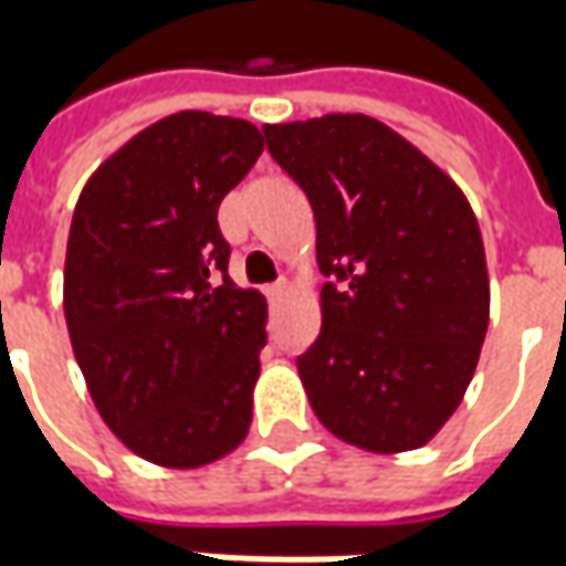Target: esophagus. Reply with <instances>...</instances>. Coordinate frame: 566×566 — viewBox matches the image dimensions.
I'll return each mask as SVG.
<instances>
[{"label":"esophagus","instance_id":"esophagus-1","mask_svg":"<svg viewBox=\"0 0 566 566\" xmlns=\"http://www.w3.org/2000/svg\"><path fill=\"white\" fill-rule=\"evenodd\" d=\"M286 293H290V283H286V280H276V283L268 286V298H271V302H283Z\"/></svg>","mask_w":566,"mask_h":566}]
</instances>
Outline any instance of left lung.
<instances>
[{
    "label": "left lung",
    "instance_id": "8db88e82",
    "mask_svg": "<svg viewBox=\"0 0 566 566\" xmlns=\"http://www.w3.org/2000/svg\"><path fill=\"white\" fill-rule=\"evenodd\" d=\"M315 210L321 334L295 359L324 428L371 453L428 444L475 375L489 268L463 191L359 113L264 125Z\"/></svg>",
    "mask_w": 566,
    "mask_h": 566
}]
</instances>
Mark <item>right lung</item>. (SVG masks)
Instances as JSON below:
<instances>
[{
  "label": "right lung",
  "instance_id": "right-lung-1",
  "mask_svg": "<svg viewBox=\"0 0 566 566\" xmlns=\"http://www.w3.org/2000/svg\"><path fill=\"white\" fill-rule=\"evenodd\" d=\"M261 150L251 122L186 109L135 135L77 198L72 349L103 422L157 467H205L249 434L268 302L229 280L217 210Z\"/></svg>",
  "mask_w": 566,
  "mask_h": 566
}]
</instances>
